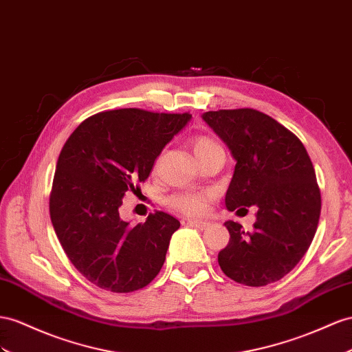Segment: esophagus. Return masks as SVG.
I'll use <instances>...</instances> for the list:
<instances>
[{
    "label": "esophagus",
    "mask_w": 352,
    "mask_h": 352,
    "mask_svg": "<svg viewBox=\"0 0 352 352\" xmlns=\"http://www.w3.org/2000/svg\"><path fill=\"white\" fill-rule=\"evenodd\" d=\"M187 223L190 224V226H193L196 229H201V230L210 228V223L208 221H202V220H188Z\"/></svg>",
    "instance_id": "esophagus-1"
}]
</instances>
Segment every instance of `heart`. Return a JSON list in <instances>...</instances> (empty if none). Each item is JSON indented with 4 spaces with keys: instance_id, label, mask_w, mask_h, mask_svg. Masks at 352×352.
Segmentation results:
<instances>
[{
    "instance_id": "heart-1",
    "label": "heart",
    "mask_w": 352,
    "mask_h": 352,
    "mask_svg": "<svg viewBox=\"0 0 352 352\" xmlns=\"http://www.w3.org/2000/svg\"><path fill=\"white\" fill-rule=\"evenodd\" d=\"M193 153L196 159L201 157L206 153L220 147L217 142H215L210 137H197L193 140ZM170 206L175 208L177 211L183 212L186 215H197L202 214L206 205V196L202 193H183V195H175L170 197L169 201Z\"/></svg>"
}]
</instances>
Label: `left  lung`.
Segmentation results:
<instances>
[{"mask_svg": "<svg viewBox=\"0 0 352 352\" xmlns=\"http://www.w3.org/2000/svg\"><path fill=\"white\" fill-rule=\"evenodd\" d=\"M202 119L236 162L226 208L257 210L253 232L224 223L230 241L219 265L244 285L279 281L300 262L318 226L321 196L308 151L281 123L253 108L206 111Z\"/></svg>", "mask_w": 352, "mask_h": 352, "instance_id": "left-lung-1", "label": "left lung"}]
</instances>
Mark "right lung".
Segmentation results:
<instances>
[{
	"instance_id": "obj_1",
	"label": "right lung",
	"mask_w": 352,
	"mask_h": 352,
	"mask_svg": "<svg viewBox=\"0 0 352 352\" xmlns=\"http://www.w3.org/2000/svg\"><path fill=\"white\" fill-rule=\"evenodd\" d=\"M190 119L188 113L140 108L98 113L80 123L62 148L50 195L52 224L71 263L99 288L140 290L164 266L179 221L157 211L131 226L119 208Z\"/></svg>"
}]
</instances>
